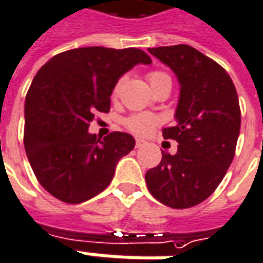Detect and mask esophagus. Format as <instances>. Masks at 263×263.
I'll return each mask as SVG.
<instances>
[{"label": "esophagus", "instance_id": "obj_1", "mask_svg": "<svg viewBox=\"0 0 263 263\" xmlns=\"http://www.w3.org/2000/svg\"><path fill=\"white\" fill-rule=\"evenodd\" d=\"M143 144H144V141H143V140H140V139L136 140V147H137V148H140Z\"/></svg>", "mask_w": 263, "mask_h": 263}]
</instances>
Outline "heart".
I'll list each match as a JSON object with an SVG mask.
<instances>
[{"label":"heart","mask_w":263,"mask_h":263,"mask_svg":"<svg viewBox=\"0 0 263 263\" xmlns=\"http://www.w3.org/2000/svg\"><path fill=\"white\" fill-rule=\"evenodd\" d=\"M166 77L168 76L162 71H150L147 74V80L150 82V85H154L155 82L160 81L162 78H166ZM122 84H123V78H120L115 84V87L112 89V97H118L120 88H122ZM160 122V118L155 116V115H151V113H134V115H132L124 120V126L132 133L139 134V136H147Z\"/></svg>","instance_id":"obj_1"}]
</instances>
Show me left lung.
<instances>
[{
  "label": "left lung",
  "instance_id": "left-lung-1",
  "mask_svg": "<svg viewBox=\"0 0 263 263\" xmlns=\"http://www.w3.org/2000/svg\"><path fill=\"white\" fill-rule=\"evenodd\" d=\"M181 84L176 124L162 129L178 151L145 174L153 196L172 209H189L212 195L233 162L241 127L238 95L223 67L187 45L148 49Z\"/></svg>",
  "mask_w": 263,
  "mask_h": 263
}]
</instances>
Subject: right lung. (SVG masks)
<instances>
[{
	"label": "right lung",
	"instance_id": "add662e5",
	"mask_svg": "<svg viewBox=\"0 0 263 263\" xmlns=\"http://www.w3.org/2000/svg\"><path fill=\"white\" fill-rule=\"evenodd\" d=\"M150 55L136 47H80L42 66L25 102V151L42 186L76 204L109 186L118 161L134 148L133 136L88 133L95 113L110 110L115 84Z\"/></svg>",
	"mask_w": 263,
	"mask_h": 263
}]
</instances>
